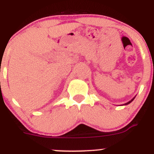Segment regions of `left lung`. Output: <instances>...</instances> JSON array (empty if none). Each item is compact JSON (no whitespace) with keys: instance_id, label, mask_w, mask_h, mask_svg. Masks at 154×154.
I'll use <instances>...</instances> for the list:
<instances>
[{"instance_id":"left-lung-1","label":"left lung","mask_w":154,"mask_h":154,"mask_svg":"<svg viewBox=\"0 0 154 154\" xmlns=\"http://www.w3.org/2000/svg\"><path fill=\"white\" fill-rule=\"evenodd\" d=\"M134 98H135V97H134ZM134 99H132V100H131V101H129V102H128V103H125V105H128V104H129V103H131V102H132V101H133V100H134Z\"/></svg>"}]
</instances>
